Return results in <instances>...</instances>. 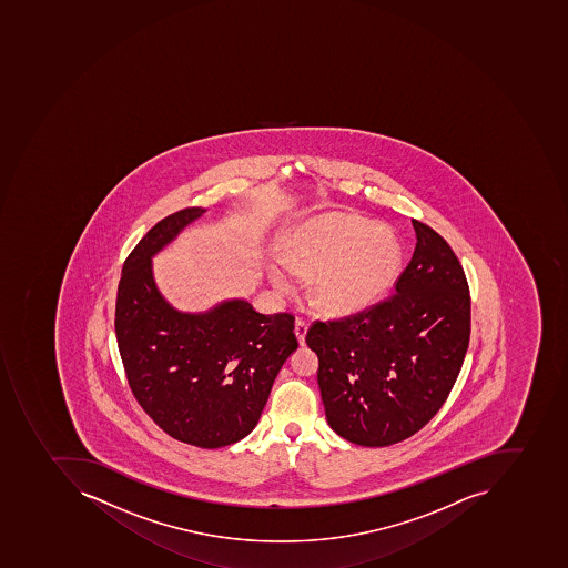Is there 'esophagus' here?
Listing matches in <instances>:
<instances>
[{
	"mask_svg": "<svg viewBox=\"0 0 568 568\" xmlns=\"http://www.w3.org/2000/svg\"><path fill=\"white\" fill-rule=\"evenodd\" d=\"M306 334H307V323L303 322V320H297L295 322V336H297L298 344L304 346L306 344Z\"/></svg>",
	"mask_w": 568,
	"mask_h": 568,
	"instance_id": "34e87169",
	"label": "esophagus"
}]
</instances>
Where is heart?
<instances>
[{"mask_svg":"<svg viewBox=\"0 0 568 568\" xmlns=\"http://www.w3.org/2000/svg\"><path fill=\"white\" fill-rule=\"evenodd\" d=\"M402 246L394 232L353 215H325L294 229L285 262L271 265L277 288L295 274H313L311 297L328 313L346 315L379 303L397 283Z\"/></svg>","mask_w":568,"mask_h":568,"instance_id":"obj_1","label":"heart"}]
</instances>
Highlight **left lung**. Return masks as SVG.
Returning <instances> with one entry per match:
<instances>
[{
    "label": "left lung",
    "instance_id": "obj_1",
    "mask_svg": "<svg viewBox=\"0 0 568 568\" xmlns=\"http://www.w3.org/2000/svg\"><path fill=\"white\" fill-rule=\"evenodd\" d=\"M413 227L416 248L394 295L307 331L328 425L358 446H392L422 430L446 402L468 348L464 267L434 229L418 220Z\"/></svg>",
    "mask_w": 568,
    "mask_h": 568
}]
</instances>
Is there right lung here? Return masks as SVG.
Instances as JSON below:
<instances>
[{
  "mask_svg": "<svg viewBox=\"0 0 568 568\" xmlns=\"http://www.w3.org/2000/svg\"><path fill=\"white\" fill-rule=\"evenodd\" d=\"M204 212L185 207L162 219L129 253L115 334L131 392L150 418L173 439L215 449L255 428L298 343L288 313L262 315L232 298L194 315L162 297L152 257Z\"/></svg>",
  "mask_w": 568,
  "mask_h": 568,
  "instance_id": "1",
  "label": "right lung"
}]
</instances>
